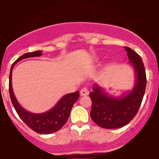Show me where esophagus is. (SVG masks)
<instances>
[{"instance_id": "obj_1", "label": "esophagus", "mask_w": 159, "mask_h": 159, "mask_svg": "<svg viewBox=\"0 0 159 159\" xmlns=\"http://www.w3.org/2000/svg\"><path fill=\"white\" fill-rule=\"evenodd\" d=\"M80 94H81V95H82V96L83 95H88L89 94V89L86 87L82 88V89H81V91H80Z\"/></svg>"}]
</instances>
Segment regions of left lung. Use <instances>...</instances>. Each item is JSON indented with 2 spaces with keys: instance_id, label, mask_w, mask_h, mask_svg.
Listing matches in <instances>:
<instances>
[{
  "instance_id": "1",
  "label": "left lung",
  "mask_w": 159,
  "mask_h": 159,
  "mask_svg": "<svg viewBox=\"0 0 159 159\" xmlns=\"http://www.w3.org/2000/svg\"><path fill=\"white\" fill-rule=\"evenodd\" d=\"M130 62L134 67L137 82L133 90L122 98H112L97 84L89 94L92 102L90 116L98 126L106 129L120 128L127 125L136 116L145 92L146 73L141 57L125 47Z\"/></svg>"
}]
</instances>
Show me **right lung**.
I'll return each mask as SVG.
<instances>
[{
	"label": "right lung",
	"instance_id": "obj_1",
	"mask_svg": "<svg viewBox=\"0 0 159 159\" xmlns=\"http://www.w3.org/2000/svg\"><path fill=\"white\" fill-rule=\"evenodd\" d=\"M41 55H42V51L40 50L34 51L32 53H25L12 64L10 70V75H9V93H10L11 102L17 113L22 120V121L25 123L26 125L36 133L49 134L54 133L59 130L66 124L70 116L72 106L79 98V92L77 91L74 93L65 95L62 98H61V100L53 109L43 113H32L23 109L15 98L13 89H12V69H13L14 65L21 60L25 59V58L39 57Z\"/></svg>",
	"mask_w": 159,
	"mask_h": 159
}]
</instances>
